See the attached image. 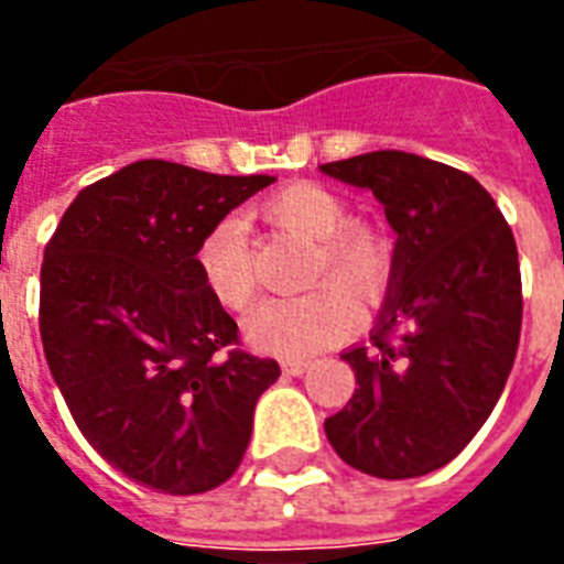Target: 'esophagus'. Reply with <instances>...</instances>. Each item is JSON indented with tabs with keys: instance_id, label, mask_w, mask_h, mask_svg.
I'll use <instances>...</instances> for the list:
<instances>
[{
	"instance_id": "esophagus-1",
	"label": "esophagus",
	"mask_w": 564,
	"mask_h": 564,
	"mask_svg": "<svg viewBox=\"0 0 564 564\" xmlns=\"http://www.w3.org/2000/svg\"><path fill=\"white\" fill-rule=\"evenodd\" d=\"M310 366H313V362H310V360H290V357H286V360L281 362L283 375H290V377H301V375H304V371L310 369Z\"/></svg>"
}]
</instances>
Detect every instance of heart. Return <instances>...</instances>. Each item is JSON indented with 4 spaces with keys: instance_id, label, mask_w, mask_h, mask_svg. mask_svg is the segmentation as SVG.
I'll list each match as a JSON object with an SVG mask.
<instances>
[{
    "instance_id": "heart-1",
    "label": "heart",
    "mask_w": 564,
    "mask_h": 564,
    "mask_svg": "<svg viewBox=\"0 0 564 564\" xmlns=\"http://www.w3.org/2000/svg\"><path fill=\"white\" fill-rule=\"evenodd\" d=\"M260 216L274 228L290 230L313 242L307 260V283L334 276L299 299L265 301L248 318L246 336L257 351L278 357H310L345 339L357 325V299L371 301L389 281V246L369 221L348 219L345 202L334 189L295 181L260 204ZM195 269L204 290L219 307L242 313L254 301V274L248 251V228L237 216L219 219L204 230L195 246ZM352 291L348 293L344 286Z\"/></svg>"
}]
</instances>
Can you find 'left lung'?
Returning <instances> with one entry per match:
<instances>
[{
    "mask_svg": "<svg viewBox=\"0 0 564 564\" xmlns=\"http://www.w3.org/2000/svg\"><path fill=\"white\" fill-rule=\"evenodd\" d=\"M318 170L371 189L398 234L371 348H348L357 389L325 421L327 442L371 477L447 465L495 410L521 336L512 228L468 172L406 152Z\"/></svg>",
    "mask_w": 564,
    "mask_h": 564,
    "instance_id": "1",
    "label": "left lung"
}]
</instances>
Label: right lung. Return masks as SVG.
Instances as JSON below:
<instances>
[{
    "mask_svg": "<svg viewBox=\"0 0 564 564\" xmlns=\"http://www.w3.org/2000/svg\"><path fill=\"white\" fill-rule=\"evenodd\" d=\"M272 181L137 161L75 195L43 251L48 371L84 438L163 495L228 480L257 398L281 377L239 351L237 322L195 269L204 230Z\"/></svg>",
    "mask_w": 564,
    "mask_h": 564,
    "instance_id": "1",
    "label": "right lung"
}]
</instances>
